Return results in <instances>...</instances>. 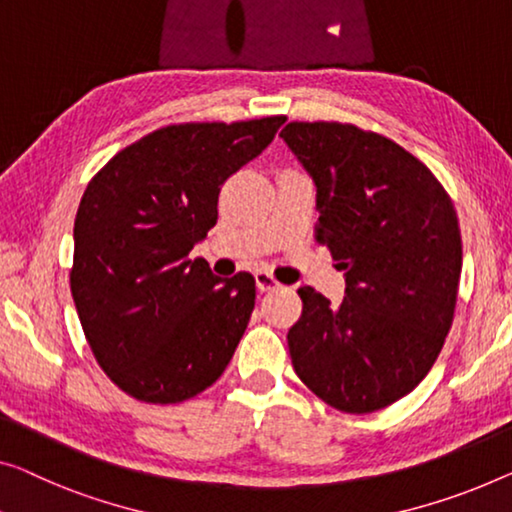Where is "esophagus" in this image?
Segmentation results:
<instances>
[{
    "label": "esophagus",
    "mask_w": 512,
    "mask_h": 512,
    "mask_svg": "<svg viewBox=\"0 0 512 512\" xmlns=\"http://www.w3.org/2000/svg\"><path fill=\"white\" fill-rule=\"evenodd\" d=\"M255 282H257V289L259 292H271V289H278L280 282L271 276V273L266 271H257L255 273Z\"/></svg>",
    "instance_id": "obj_1"
}]
</instances>
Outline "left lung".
I'll list each match as a JSON object with an SVG mask.
<instances>
[{
    "label": "left lung",
    "mask_w": 512,
    "mask_h": 512,
    "mask_svg": "<svg viewBox=\"0 0 512 512\" xmlns=\"http://www.w3.org/2000/svg\"><path fill=\"white\" fill-rule=\"evenodd\" d=\"M280 137L315 183L317 241L347 285L338 308L299 289L289 356L326 404L370 414L421 384L451 331L462 271L457 213L421 160L384 135L292 121Z\"/></svg>",
    "instance_id": "1"
}]
</instances>
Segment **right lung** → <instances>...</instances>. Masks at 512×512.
<instances>
[{"label": "right lung", "mask_w": 512, "mask_h": 512, "mask_svg": "<svg viewBox=\"0 0 512 512\" xmlns=\"http://www.w3.org/2000/svg\"><path fill=\"white\" fill-rule=\"evenodd\" d=\"M285 117L179 124L121 149L82 195L71 294L98 365L151 404L202 393L232 361L255 278L190 259L218 220L220 186L257 158Z\"/></svg>", "instance_id": "add662e5"}]
</instances>
